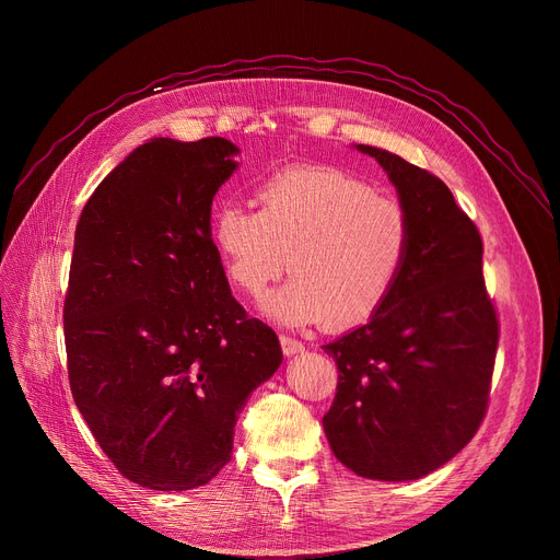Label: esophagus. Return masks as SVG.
<instances>
[{
    "label": "esophagus",
    "instance_id": "34e87169",
    "mask_svg": "<svg viewBox=\"0 0 560 560\" xmlns=\"http://www.w3.org/2000/svg\"><path fill=\"white\" fill-rule=\"evenodd\" d=\"M279 340H281V349H283V354H285V357H295V354H302V351L306 349L302 340L292 338V336H285V334H281V336H279Z\"/></svg>",
    "mask_w": 560,
    "mask_h": 560
}]
</instances>
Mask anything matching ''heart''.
<instances>
[{
	"mask_svg": "<svg viewBox=\"0 0 560 560\" xmlns=\"http://www.w3.org/2000/svg\"><path fill=\"white\" fill-rule=\"evenodd\" d=\"M256 201L258 211L220 203L209 229L245 298H262L290 254L295 275L265 300L283 325L351 329L390 302L413 249V218L399 199L334 165H292L260 182Z\"/></svg>",
	"mask_w": 560,
	"mask_h": 560,
	"instance_id": "obj_1",
	"label": "heart"
}]
</instances>
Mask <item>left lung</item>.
<instances>
[{
    "instance_id": "obj_1",
    "label": "left lung",
    "mask_w": 560,
    "mask_h": 560,
    "mask_svg": "<svg viewBox=\"0 0 560 560\" xmlns=\"http://www.w3.org/2000/svg\"><path fill=\"white\" fill-rule=\"evenodd\" d=\"M359 150L388 172L413 218V249L390 302L325 345L338 386L322 424L351 472L410 481L445 465L479 431L499 315L486 290L481 233L445 182L386 150Z\"/></svg>"
}]
</instances>
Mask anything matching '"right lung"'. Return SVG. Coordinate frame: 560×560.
<instances>
[{"instance_id": "right-lung-1", "label": "right lung", "mask_w": 560, "mask_h": 560, "mask_svg": "<svg viewBox=\"0 0 560 560\" xmlns=\"http://www.w3.org/2000/svg\"><path fill=\"white\" fill-rule=\"evenodd\" d=\"M224 138L140 144L83 206L63 304L85 424L129 481L209 483L249 393L281 365L272 327L233 300L211 203L235 170Z\"/></svg>"}]
</instances>
